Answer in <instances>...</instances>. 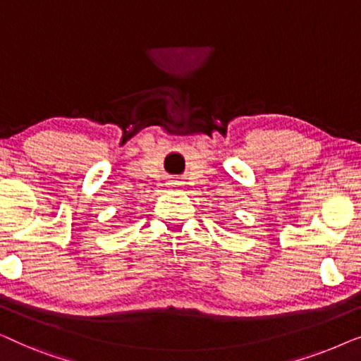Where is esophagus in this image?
<instances>
[{"label":"esophagus","instance_id":"obj_1","mask_svg":"<svg viewBox=\"0 0 361 361\" xmlns=\"http://www.w3.org/2000/svg\"><path fill=\"white\" fill-rule=\"evenodd\" d=\"M184 185V182L179 180V179H171L167 182V187H171V189H179V187Z\"/></svg>","mask_w":361,"mask_h":361}]
</instances>
